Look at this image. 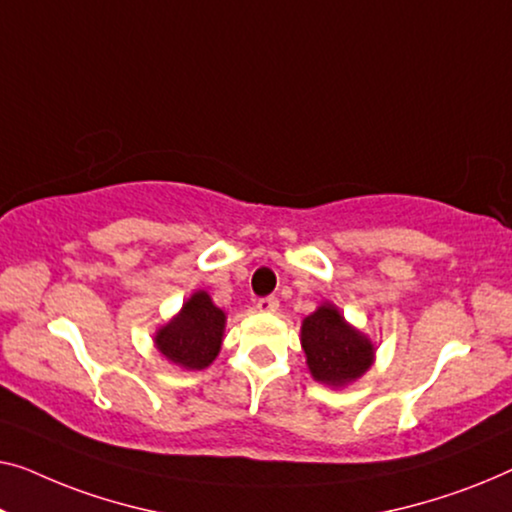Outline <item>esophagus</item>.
Instances as JSON below:
<instances>
[{"label": "esophagus", "mask_w": 512, "mask_h": 512, "mask_svg": "<svg viewBox=\"0 0 512 512\" xmlns=\"http://www.w3.org/2000/svg\"><path fill=\"white\" fill-rule=\"evenodd\" d=\"M257 311L259 313H276L278 311V299L276 297L257 299Z\"/></svg>", "instance_id": "esophagus-1"}]
</instances>
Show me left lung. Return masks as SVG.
<instances>
[{
  "instance_id": "8db88e82",
  "label": "left lung",
  "mask_w": 512,
  "mask_h": 512,
  "mask_svg": "<svg viewBox=\"0 0 512 512\" xmlns=\"http://www.w3.org/2000/svg\"><path fill=\"white\" fill-rule=\"evenodd\" d=\"M301 348L313 380L329 387H348L376 362V345L350 325L336 304L325 301L301 322Z\"/></svg>"
}]
</instances>
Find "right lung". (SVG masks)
Returning <instances> with one entry per match:
<instances>
[{
	"mask_svg": "<svg viewBox=\"0 0 512 512\" xmlns=\"http://www.w3.org/2000/svg\"><path fill=\"white\" fill-rule=\"evenodd\" d=\"M227 313L213 304L206 290L192 292L174 318L155 329V350L185 371L213 364L225 338Z\"/></svg>",
	"mask_w": 512,
	"mask_h": 512,
	"instance_id": "right-lung-1",
	"label": "right lung"
}]
</instances>
